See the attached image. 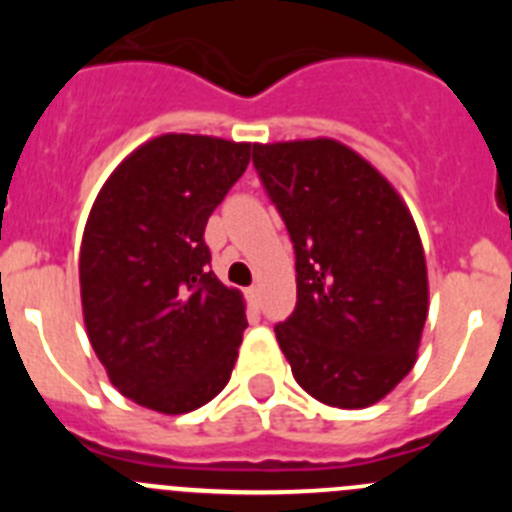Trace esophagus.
I'll return each mask as SVG.
<instances>
[{
  "label": "esophagus",
  "instance_id": "obj_1",
  "mask_svg": "<svg viewBox=\"0 0 512 512\" xmlns=\"http://www.w3.org/2000/svg\"><path fill=\"white\" fill-rule=\"evenodd\" d=\"M246 300L251 307H259V287H248L246 289Z\"/></svg>",
  "mask_w": 512,
  "mask_h": 512
}]
</instances>
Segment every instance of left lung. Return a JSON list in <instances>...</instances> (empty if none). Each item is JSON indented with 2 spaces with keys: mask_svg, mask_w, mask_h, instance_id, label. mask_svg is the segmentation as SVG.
<instances>
[{
  "mask_svg": "<svg viewBox=\"0 0 512 512\" xmlns=\"http://www.w3.org/2000/svg\"><path fill=\"white\" fill-rule=\"evenodd\" d=\"M253 164L297 256V307L274 328L279 348L307 395L369 408L408 377L428 318L413 215L341 140L256 143Z\"/></svg>",
  "mask_w": 512,
  "mask_h": 512,
  "instance_id": "8db88e82",
  "label": "left lung"
}]
</instances>
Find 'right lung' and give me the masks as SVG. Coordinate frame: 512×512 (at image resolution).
Returning a JSON list of instances; mask_svg holds the SVG:
<instances>
[{
	"label": "right lung",
	"instance_id": "add662e5",
	"mask_svg": "<svg viewBox=\"0 0 512 512\" xmlns=\"http://www.w3.org/2000/svg\"><path fill=\"white\" fill-rule=\"evenodd\" d=\"M251 161V143L166 133L99 189L79 251L84 325L112 387L182 415L228 384L246 302L210 271L205 225Z\"/></svg>",
	"mask_w": 512,
	"mask_h": 512
}]
</instances>
